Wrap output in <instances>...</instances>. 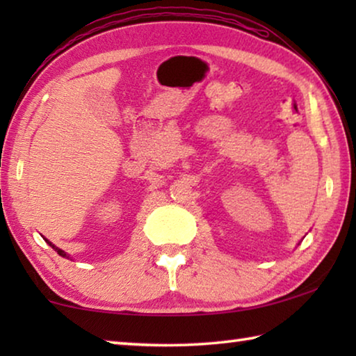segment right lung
<instances>
[{
	"label": "right lung",
	"instance_id": "add662e5",
	"mask_svg": "<svg viewBox=\"0 0 356 356\" xmlns=\"http://www.w3.org/2000/svg\"><path fill=\"white\" fill-rule=\"evenodd\" d=\"M47 243H50V242H48V240H47ZM50 245H51V243H50ZM51 246H53V245H51ZM53 248H55V246H53ZM55 250L58 251V254H59V256H63V257H65V252H64L63 250H59V248H55Z\"/></svg>",
	"mask_w": 356,
	"mask_h": 356
}]
</instances>
